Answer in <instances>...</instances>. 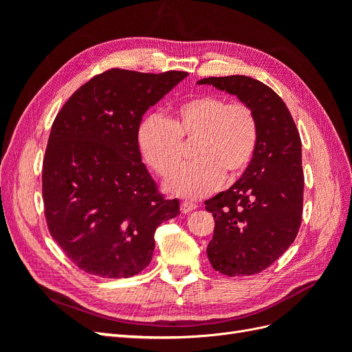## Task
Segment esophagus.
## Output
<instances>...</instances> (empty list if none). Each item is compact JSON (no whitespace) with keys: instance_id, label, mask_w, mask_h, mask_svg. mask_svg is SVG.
<instances>
[{"instance_id":"1","label":"esophagus","mask_w":352,"mask_h":352,"mask_svg":"<svg viewBox=\"0 0 352 352\" xmlns=\"http://www.w3.org/2000/svg\"><path fill=\"white\" fill-rule=\"evenodd\" d=\"M195 208H197V204H194V202H190V201H184L182 204H180V211H182L184 214H186V212H190Z\"/></svg>"}]
</instances>
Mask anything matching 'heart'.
I'll return each mask as SVG.
<instances>
[{"mask_svg": "<svg viewBox=\"0 0 352 352\" xmlns=\"http://www.w3.org/2000/svg\"><path fill=\"white\" fill-rule=\"evenodd\" d=\"M258 120L245 102H228L219 95H198L177 104L170 120L146 114L136 141L144 162L168 176L183 159V142L196 141V162L170 176V192L197 199L216 190L223 177L235 179L251 164L258 145Z\"/></svg>", "mask_w": 352, "mask_h": 352, "instance_id": "obj_1", "label": "heart"}]
</instances>
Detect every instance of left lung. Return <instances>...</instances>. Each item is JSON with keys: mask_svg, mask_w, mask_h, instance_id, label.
Returning <instances> with one entry per match:
<instances>
[{"mask_svg": "<svg viewBox=\"0 0 352 352\" xmlns=\"http://www.w3.org/2000/svg\"><path fill=\"white\" fill-rule=\"evenodd\" d=\"M248 104L258 120V145L245 173L225 192L206 201L214 217L207 247L212 269L226 276L265 270L295 241L302 220L301 138L283 100L250 76L206 78Z\"/></svg>", "mask_w": 352, "mask_h": 352, "instance_id": "1", "label": "left lung"}]
</instances>
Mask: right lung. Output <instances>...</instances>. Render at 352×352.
<instances>
[{
	"label": "right lung",
	"instance_id": "obj_1",
	"mask_svg": "<svg viewBox=\"0 0 352 352\" xmlns=\"http://www.w3.org/2000/svg\"><path fill=\"white\" fill-rule=\"evenodd\" d=\"M188 76L110 69L74 92L51 126L42 198L51 236L83 272L131 278L153 258L154 233L180 214L141 162L145 111Z\"/></svg>",
	"mask_w": 352,
	"mask_h": 352
}]
</instances>
